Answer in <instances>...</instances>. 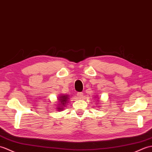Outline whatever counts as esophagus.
I'll list each match as a JSON object with an SVG mask.
<instances>
[{"label": "esophagus", "instance_id": "esophagus-1", "mask_svg": "<svg viewBox=\"0 0 152 152\" xmlns=\"http://www.w3.org/2000/svg\"><path fill=\"white\" fill-rule=\"evenodd\" d=\"M77 97H78V98L81 99L82 97H83V92H79V93H77Z\"/></svg>", "mask_w": 152, "mask_h": 152}]
</instances>
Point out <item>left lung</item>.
Listing matches in <instances>:
<instances>
[{
  "label": "left lung",
  "mask_w": 152,
  "mask_h": 152,
  "mask_svg": "<svg viewBox=\"0 0 152 152\" xmlns=\"http://www.w3.org/2000/svg\"><path fill=\"white\" fill-rule=\"evenodd\" d=\"M97 97V95H96V96H95V97ZM97 101H98V102H99V100H97Z\"/></svg>",
  "instance_id": "1"
}]
</instances>
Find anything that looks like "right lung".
I'll return each mask as SVG.
<instances>
[{"instance_id":"obj_1","label":"right lung","mask_w":152,"mask_h":152,"mask_svg":"<svg viewBox=\"0 0 152 152\" xmlns=\"http://www.w3.org/2000/svg\"><path fill=\"white\" fill-rule=\"evenodd\" d=\"M69 95H67V94H59V96L57 97V101L56 103L55 104L56 106V109L58 110V111H62L64 110V109L66 108L67 103H68V99H69Z\"/></svg>"}]
</instances>
